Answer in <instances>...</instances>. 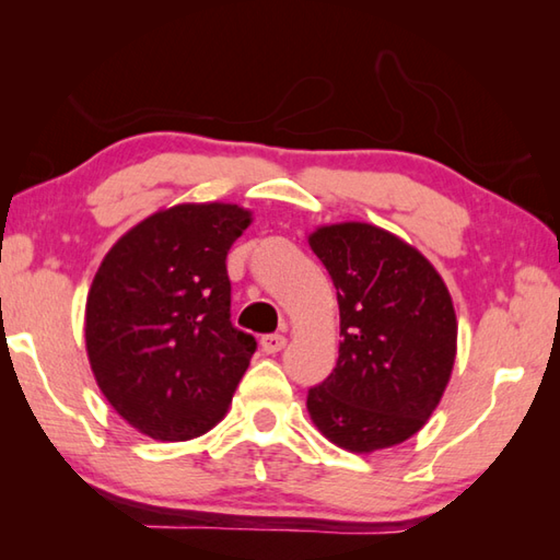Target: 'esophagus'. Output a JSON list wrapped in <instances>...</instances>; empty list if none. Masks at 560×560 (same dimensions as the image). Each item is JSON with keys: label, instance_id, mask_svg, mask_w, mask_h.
I'll return each instance as SVG.
<instances>
[{"label": "esophagus", "instance_id": "34e87169", "mask_svg": "<svg viewBox=\"0 0 560 560\" xmlns=\"http://www.w3.org/2000/svg\"><path fill=\"white\" fill-rule=\"evenodd\" d=\"M261 351L265 353H279L283 347H287V337L283 335H267L261 337Z\"/></svg>", "mask_w": 560, "mask_h": 560}]
</instances>
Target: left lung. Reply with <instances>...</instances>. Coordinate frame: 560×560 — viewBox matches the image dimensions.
Returning <instances> with one entry per match:
<instances>
[{
  "label": "left lung",
  "mask_w": 560,
  "mask_h": 560,
  "mask_svg": "<svg viewBox=\"0 0 560 560\" xmlns=\"http://www.w3.org/2000/svg\"><path fill=\"white\" fill-rule=\"evenodd\" d=\"M313 253L339 301L337 368L307 389L319 433L351 452L392 447L421 431L447 387L457 317L419 249L371 223L323 225Z\"/></svg>",
  "instance_id": "obj_1"
}]
</instances>
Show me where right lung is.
<instances>
[{
  "instance_id": "1",
  "label": "right lung",
  "mask_w": 560,
  "mask_h": 560,
  "mask_svg": "<svg viewBox=\"0 0 560 560\" xmlns=\"http://www.w3.org/2000/svg\"><path fill=\"white\" fill-rule=\"evenodd\" d=\"M249 225L235 205H177L105 255L86 299L91 371L113 409L156 440L217 425L257 341L231 323V245Z\"/></svg>"
}]
</instances>
